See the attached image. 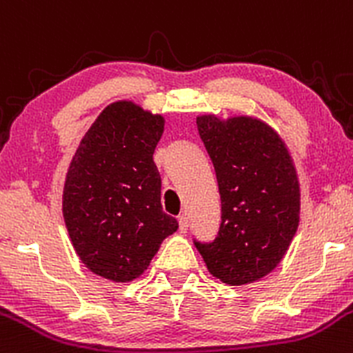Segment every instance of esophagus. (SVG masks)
<instances>
[{
    "mask_svg": "<svg viewBox=\"0 0 353 353\" xmlns=\"http://www.w3.org/2000/svg\"><path fill=\"white\" fill-rule=\"evenodd\" d=\"M188 226H189L188 216H186V214H181V216H179V230H181V232H183V233H186Z\"/></svg>",
    "mask_w": 353,
    "mask_h": 353,
    "instance_id": "esophagus-1",
    "label": "esophagus"
}]
</instances>
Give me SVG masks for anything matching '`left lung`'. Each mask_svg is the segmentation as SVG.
Masks as SVG:
<instances>
[{"label": "left lung", "instance_id": "obj_1", "mask_svg": "<svg viewBox=\"0 0 353 353\" xmlns=\"http://www.w3.org/2000/svg\"><path fill=\"white\" fill-rule=\"evenodd\" d=\"M196 123L216 172L221 225L213 242L194 245L221 283H255L283 261L298 230L296 167L279 133L262 120L203 114Z\"/></svg>", "mask_w": 353, "mask_h": 353}]
</instances>
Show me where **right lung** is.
<instances>
[{
  "label": "right lung",
  "instance_id": "1",
  "mask_svg": "<svg viewBox=\"0 0 353 353\" xmlns=\"http://www.w3.org/2000/svg\"><path fill=\"white\" fill-rule=\"evenodd\" d=\"M164 117L132 101L111 103L81 140L68 169L62 214L81 262L91 272L130 283L145 272L177 230L162 211L154 150Z\"/></svg>",
  "mask_w": 353,
  "mask_h": 353
}]
</instances>
